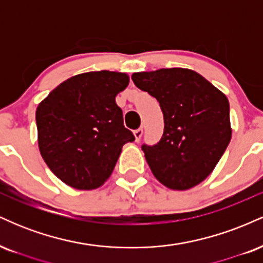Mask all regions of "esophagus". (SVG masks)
<instances>
[{
    "instance_id": "34e87169",
    "label": "esophagus",
    "mask_w": 263,
    "mask_h": 263,
    "mask_svg": "<svg viewBox=\"0 0 263 263\" xmlns=\"http://www.w3.org/2000/svg\"><path fill=\"white\" fill-rule=\"evenodd\" d=\"M134 135H135L136 141L138 142V141L141 140L142 135H143V129H142V128H137V129H135V131H134Z\"/></svg>"
}]
</instances>
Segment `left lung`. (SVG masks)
I'll list each match as a JSON object with an SVG mask.
<instances>
[{
  "label": "left lung",
  "mask_w": 263,
  "mask_h": 263,
  "mask_svg": "<svg viewBox=\"0 0 263 263\" xmlns=\"http://www.w3.org/2000/svg\"><path fill=\"white\" fill-rule=\"evenodd\" d=\"M132 80L158 100L164 117L161 141L142 146L153 176L172 190L198 185L209 177L230 143L228 98L185 68L134 73Z\"/></svg>",
  "instance_id": "left-lung-1"
}]
</instances>
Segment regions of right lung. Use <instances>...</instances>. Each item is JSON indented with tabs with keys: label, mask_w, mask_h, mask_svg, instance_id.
Segmentation results:
<instances>
[{
	"label": "right lung",
	"mask_w": 263,
	"mask_h": 263,
	"mask_svg": "<svg viewBox=\"0 0 263 263\" xmlns=\"http://www.w3.org/2000/svg\"><path fill=\"white\" fill-rule=\"evenodd\" d=\"M128 83V75L119 71L78 74L38 105L39 152L49 170L69 186H101L112 173L123 144L135 141L115 100Z\"/></svg>",
	"instance_id": "add662e5"
}]
</instances>
